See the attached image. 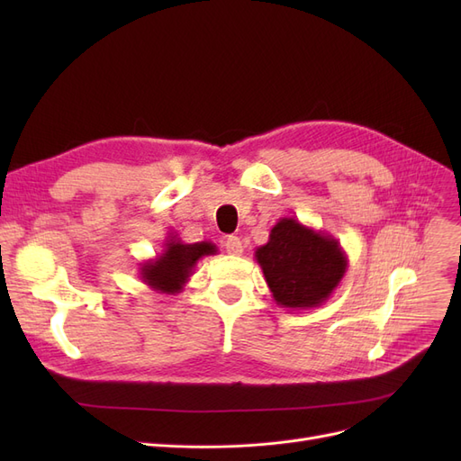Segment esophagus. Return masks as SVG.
Here are the masks:
<instances>
[{
    "label": "esophagus",
    "instance_id": "esophagus-1",
    "mask_svg": "<svg viewBox=\"0 0 461 461\" xmlns=\"http://www.w3.org/2000/svg\"><path fill=\"white\" fill-rule=\"evenodd\" d=\"M225 248H227V252L230 256H240L244 252V246H242L239 236H229L227 242H225Z\"/></svg>",
    "mask_w": 461,
    "mask_h": 461
}]
</instances>
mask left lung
<instances>
[{"instance_id":"obj_1","label":"left lung","mask_w":461,"mask_h":461,"mask_svg":"<svg viewBox=\"0 0 461 461\" xmlns=\"http://www.w3.org/2000/svg\"><path fill=\"white\" fill-rule=\"evenodd\" d=\"M256 259L276 305L294 312L323 305L348 269V256L334 236L294 217L278 219Z\"/></svg>"}]
</instances>
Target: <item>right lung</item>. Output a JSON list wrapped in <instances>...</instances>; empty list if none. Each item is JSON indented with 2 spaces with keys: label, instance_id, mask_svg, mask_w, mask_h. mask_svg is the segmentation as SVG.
I'll list each match as a JSON object with an SVG mask.
<instances>
[{
  "label": "right lung",
  "instance_id": "obj_1",
  "mask_svg": "<svg viewBox=\"0 0 461 461\" xmlns=\"http://www.w3.org/2000/svg\"><path fill=\"white\" fill-rule=\"evenodd\" d=\"M217 246L212 242L186 244L176 232L165 239L161 254L140 263V281L161 294H178L183 292L196 263L205 256H215Z\"/></svg>",
  "mask_w": 461,
  "mask_h": 461
}]
</instances>
